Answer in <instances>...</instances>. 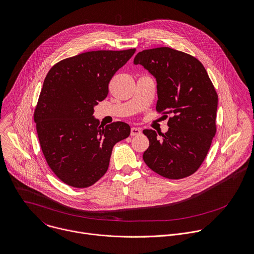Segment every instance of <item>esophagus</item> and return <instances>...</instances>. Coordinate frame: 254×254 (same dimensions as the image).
Returning a JSON list of instances; mask_svg holds the SVG:
<instances>
[{
	"instance_id": "1",
	"label": "esophagus",
	"mask_w": 254,
	"mask_h": 254,
	"mask_svg": "<svg viewBox=\"0 0 254 254\" xmlns=\"http://www.w3.org/2000/svg\"><path fill=\"white\" fill-rule=\"evenodd\" d=\"M140 132H141V130L138 127H131V129H130V135L131 136L138 135V134H140Z\"/></svg>"
}]
</instances>
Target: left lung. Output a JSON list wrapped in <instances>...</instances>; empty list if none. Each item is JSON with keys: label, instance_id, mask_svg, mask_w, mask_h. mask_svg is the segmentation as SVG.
<instances>
[{"label": "left lung", "instance_id": "left-lung-1", "mask_svg": "<svg viewBox=\"0 0 254 254\" xmlns=\"http://www.w3.org/2000/svg\"><path fill=\"white\" fill-rule=\"evenodd\" d=\"M156 79V111L172 114L168 130L143 129L149 140L142 158L159 176L180 180L194 174L216 132L218 97L203 64L194 57L167 47L139 52L133 60ZM167 117V116H163Z\"/></svg>", "mask_w": 254, "mask_h": 254}]
</instances>
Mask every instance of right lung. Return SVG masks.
Here are the masks:
<instances>
[{
  "label": "right lung",
  "instance_id": "obj_1",
  "mask_svg": "<svg viewBox=\"0 0 254 254\" xmlns=\"http://www.w3.org/2000/svg\"><path fill=\"white\" fill-rule=\"evenodd\" d=\"M134 52L82 53L56 64L44 80L34 114L38 137L51 170L69 187L96 184L108 171L114 145L130 133L123 122L100 126L94 108Z\"/></svg>",
  "mask_w": 254,
  "mask_h": 254
}]
</instances>
